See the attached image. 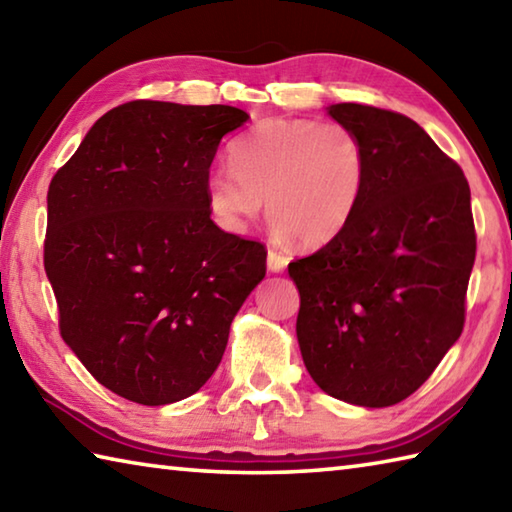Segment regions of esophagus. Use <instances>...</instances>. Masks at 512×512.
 Here are the masks:
<instances>
[{
	"instance_id": "34e87169",
	"label": "esophagus",
	"mask_w": 512,
	"mask_h": 512,
	"mask_svg": "<svg viewBox=\"0 0 512 512\" xmlns=\"http://www.w3.org/2000/svg\"><path fill=\"white\" fill-rule=\"evenodd\" d=\"M266 264H268V270H273V273H282V270L288 266V257L275 248H268Z\"/></svg>"
}]
</instances>
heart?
Masks as SVG:
<instances>
[{"label": "heart", "instance_id": "obj_1", "mask_svg": "<svg viewBox=\"0 0 512 512\" xmlns=\"http://www.w3.org/2000/svg\"><path fill=\"white\" fill-rule=\"evenodd\" d=\"M233 164L206 182L217 222L244 230L266 199L279 233L308 248L342 233L366 182L364 142L339 122L266 119L233 146Z\"/></svg>", "mask_w": 512, "mask_h": 512}]
</instances>
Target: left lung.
Returning <instances> with one entry per match:
<instances>
[{
	"mask_svg": "<svg viewBox=\"0 0 512 512\" xmlns=\"http://www.w3.org/2000/svg\"><path fill=\"white\" fill-rule=\"evenodd\" d=\"M330 117L366 148V182L346 228L293 259L297 339L315 384L348 404L404 402L466 322L477 235L470 188L413 119L364 104Z\"/></svg>",
	"mask_w": 512,
	"mask_h": 512,
	"instance_id": "obj_1",
	"label": "left lung"
}]
</instances>
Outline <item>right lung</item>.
Wrapping results in <instances>:
<instances>
[{
	"mask_svg": "<svg viewBox=\"0 0 512 512\" xmlns=\"http://www.w3.org/2000/svg\"><path fill=\"white\" fill-rule=\"evenodd\" d=\"M224 104L135 99L108 110L48 186L44 268L59 333L115 395L173 404L222 362L230 322L266 275V246L210 219Z\"/></svg>",
	"mask_w": 512,
	"mask_h": 512,
	"instance_id": "right-lung-1",
	"label": "right lung"
}]
</instances>
